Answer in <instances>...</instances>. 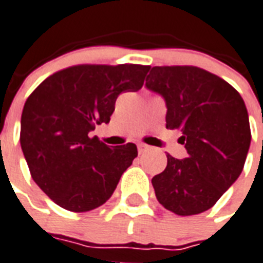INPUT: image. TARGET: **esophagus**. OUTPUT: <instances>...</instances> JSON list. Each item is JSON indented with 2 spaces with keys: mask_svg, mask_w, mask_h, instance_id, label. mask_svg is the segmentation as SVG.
I'll return each instance as SVG.
<instances>
[{
  "mask_svg": "<svg viewBox=\"0 0 263 263\" xmlns=\"http://www.w3.org/2000/svg\"><path fill=\"white\" fill-rule=\"evenodd\" d=\"M150 146L148 144H144V143H138V152H139V154H143V153L148 152L150 150Z\"/></svg>",
  "mask_w": 263,
  "mask_h": 263,
  "instance_id": "1",
  "label": "esophagus"
}]
</instances>
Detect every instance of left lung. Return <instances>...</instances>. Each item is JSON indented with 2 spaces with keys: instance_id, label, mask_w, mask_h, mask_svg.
<instances>
[{
  "instance_id": "8db88e82",
  "label": "left lung",
  "mask_w": 263,
  "mask_h": 263,
  "mask_svg": "<svg viewBox=\"0 0 263 263\" xmlns=\"http://www.w3.org/2000/svg\"><path fill=\"white\" fill-rule=\"evenodd\" d=\"M147 90L166 105V128L180 129L187 158L168 157L153 177L156 196L179 216L210 208L240 176L251 143L249 113L235 88L198 67H153Z\"/></svg>"
}]
</instances>
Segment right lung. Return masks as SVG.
<instances>
[{
    "label": "right lung",
    "mask_w": 263,
    "mask_h": 263,
    "mask_svg": "<svg viewBox=\"0 0 263 263\" xmlns=\"http://www.w3.org/2000/svg\"><path fill=\"white\" fill-rule=\"evenodd\" d=\"M148 69L136 64L75 65L49 76L27 98L23 154L35 183L59 206L90 212L115 192L138 148L107 146L90 132L110 121L121 92L142 88Z\"/></svg>",
    "instance_id": "1"
}]
</instances>
